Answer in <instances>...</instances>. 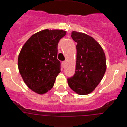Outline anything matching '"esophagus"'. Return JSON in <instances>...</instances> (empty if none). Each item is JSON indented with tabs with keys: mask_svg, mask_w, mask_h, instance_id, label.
Instances as JSON below:
<instances>
[{
	"mask_svg": "<svg viewBox=\"0 0 127 127\" xmlns=\"http://www.w3.org/2000/svg\"><path fill=\"white\" fill-rule=\"evenodd\" d=\"M66 61H64L62 62V65H63V67H65L66 66Z\"/></svg>",
	"mask_w": 127,
	"mask_h": 127,
	"instance_id": "1",
	"label": "esophagus"
}]
</instances>
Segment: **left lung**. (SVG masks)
I'll use <instances>...</instances> for the list:
<instances>
[{
    "instance_id": "8db88e82",
    "label": "left lung",
    "mask_w": 127,
    "mask_h": 127,
    "mask_svg": "<svg viewBox=\"0 0 127 127\" xmlns=\"http://www.w3.org/2000/svg\"><path fill=\"white\" fill-rule=\"evenodd\" d=\"M77 43L75 72L67 79L69 87L77 94L85 95L93 92L103 79L106 70L105 53L99 43L86 34L72 32Z\"/></svg>"
}]
</instances>
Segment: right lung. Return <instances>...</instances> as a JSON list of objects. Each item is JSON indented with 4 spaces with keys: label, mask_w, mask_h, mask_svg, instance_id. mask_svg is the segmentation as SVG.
<instances>
[{
    "label": "right lung",
    "mask_w": 127,
    "mask_h": 127,
    "mask_svg": "<svg viewBox=\"0 0 127 127\" xmlns=\"http://www.w3.org/2000/svg\"><path fill=\"white\" fill-rule=\"evenodd\" d=\"M66 31L44 29L32 35L23 46L18 58L19 72L31 90L44 94L52 89L60 72L58 43Z\"/></svg>",
    "instance_id": "right-lung-1"
}]
</instances>
